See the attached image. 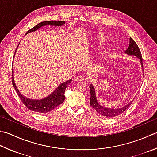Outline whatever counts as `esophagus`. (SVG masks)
<instances>
[{"mask_svg": "<svg viewBox=\"0 0 157 157\" xmlns=\"http://www.w3.org/2000/svg\"><path fill=\"white\" fill-rule=\"evenodd\" d=\"M75 79H76L77 81H83V80H84L85 78H84V76H82V75H78V76L76 77Z\"/></svg>", "mask_w": 157, "mask_h": 157, "instance_id": "34e87169", "label": "esophagus"}]
</instances>
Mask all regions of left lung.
Masks as SVG:
<instances>
[{
    "instance_id": "8db88e82",
    "label": "left lung",
    "mask_w": 157,
    "mask_h": 157,
    "mask_svg": "<svg viewBox=\"0 0 157 157\" xmlns=\"http://www.w3.org/2000/svg\"><path fill=\"white\" fill-rule=\"evenodd\" d=\"M124 53L129 56H134L140 60L141 66L142 67L143 70V64H142V54L139 47L137 45L136 42L133 41V39H129V46H128L127 50L124 52ZM90 105L92 107L96 110V111L100 113L101 115L105 116L107 118H112L117 116L120 114H121L127 110L129 106L131 105L132 102L133 101V99H132L129 103H128L127 105L119 107V108H111V107H106L102 106L99 103L96 97V93H95V89L93 84H90Z\"/></svg>"
}]
</instances>
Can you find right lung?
Here are the masks:
<instances>
[{"instance_id": "obj_1", "label": "right lung", "mask_w": 157, "mask_h": 157, "mask_svg": "<svg viewBox=\"0 0 157 157\" xmlns=\"http://www.w3.org/2000/svg\"><path fill=\"white\" fill-rule=\"evenodd\" d=\"M65 24V21H42V22L38 24L37 25L34 26L33 29H30L29 31H27L26 35L28 33H32L34 31H36L40 28L45 26H61L63 24ZM19 45V44H18ZM18 45L15 50L14 56L15 55V52L17 51V49L18 48ZM72 79H69L68 81L64 82L58 86L55 89V90L52 92L51 94H50L45 98H43L41 99H32L30 98H27L23 94H21L20 90H18L16 84L15 83L14 80V76H13V67L12 68V84H13V87L15 88V90L17 93L18 96L21 99V101L29 109L32 110V111L39 112V113H47L53 110L56 107L60 105L61 103L64 102V99H65V96H64V92L67 88V86H68L71 82Z\"/></svg>"}]
</instances>
